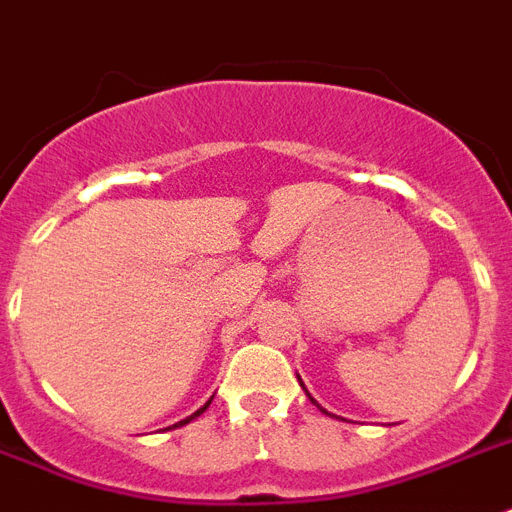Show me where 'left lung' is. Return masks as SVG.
<instances>
[{
    "label": "left lung",
    "instance_id": "left-lung-1",
    "mask_svg": "<svg viewBox=\"0 0 512 512\" xmlns=\"http://www.w3.org/2000/svg\"><path fill=\"white\" fill-rule=\"evenodd\" d=\"M296 377H299V375H296ZM299 385H302V388H304V382H302V380H299ZM304 393H307V398H309V401H312V403H315V406H317V409H320V411H322V414H328V411H325V409H322V406H320V403H317V401H315V398H312V395H309V390H307V388H304ZM328 416H333V414H328Z\"/></svg>",
    "mask_w": 512,
    "mask_h": 512
}]
</instances>
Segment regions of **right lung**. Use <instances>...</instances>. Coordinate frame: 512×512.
Wrapping results in <instances>:
<instances>
[{"label": "right lung", "mask_w": 512, "mask_h": 512, "mask_svg": "<svg viewBox=\"0 0 512 512\" xmlns=\"http://www.w3.org/2000/svg\"><path fill=\"white\" fill-rule=\"evenodd\" d=\"M210 401H213V398H210ZM210 401H208V403H205L203 409H197V411H195V414H192V416H187V419H182V422H179V424H174V427H184V424H190V422H192V419H197V416H200V414H203V411H205V409H208V406H210Z\"/></svg>", "instance_id": "add662e5"}]
</instances>
